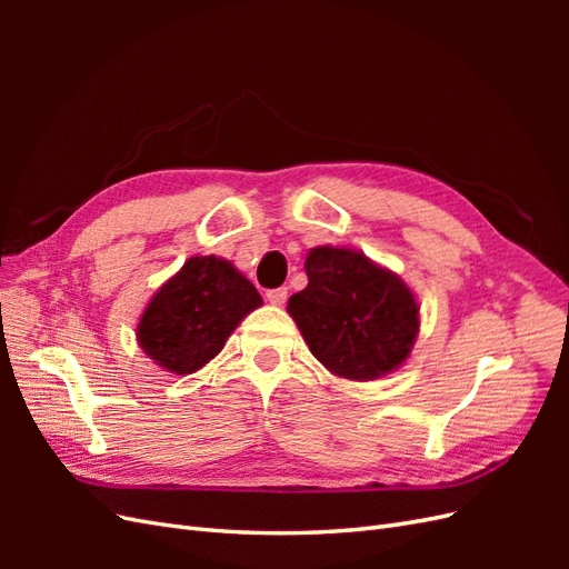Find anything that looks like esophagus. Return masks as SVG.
<instances>
[{
    "label": "esophagus",
    "instance_id": "obj_1",
    "mask_svg": "<svg viewBox=\"0 0 569 569\" xmlns=\"http://www.w3.org/2000/svg\"><path fill=\"white\" fill-rule=\"evenodd\" d=\"M266 297H268V301H270V303H274V306H282V303L287 301V297H289V291H287V287H278V289H270Z\"/></svg>",
    "mask_w": 569,
    "mask_h": 569
}]
</instances>
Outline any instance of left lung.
I'll use <instances>...</instances> for the list:
<instances>
[{
	"label": "left lung",
	"instance_id": "left-lung-1",
	"mask_svg": "<svg viewBox=\"0 0 569 569\" xmlns=\"http://www.w3.org/2000/svg\"><path fill=\"white\" fill-rule=\"evenodd\" d=\"M308 284L287 303L308 349L343 380H377L406 363L420 330V306L399 274L366 253L316 247Z\"/></svg>",
	"mask_w": 569,
	"mask_h": 569
}]
</instances>
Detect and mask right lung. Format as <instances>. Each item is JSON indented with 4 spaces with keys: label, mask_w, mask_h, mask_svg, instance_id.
Masks as SVG:
<instances>
[{
    "label": "right lung",
    "mask_w": 569,
    "mask_h": 569,
    "mask_svg": "<svg viewBox=\"0 0 569 569\" xmlns=\"http://www.w3.org/2000/svg\"><path fill=\"white\" fill-rule=\"evenodd\" d=\"M261 303L256 287L226 258L192 256L147 303L137 341L163 370L192 375Z\"/></svg>",
    "instance_id": "add662e5"
}]
</instances>
